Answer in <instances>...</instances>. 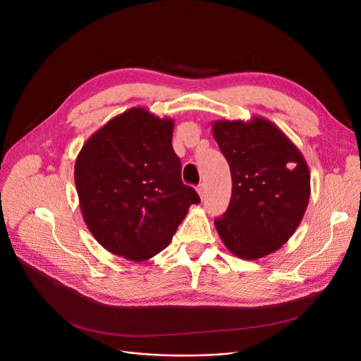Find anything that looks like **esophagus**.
I'll return each instance as SVG.
<instances>
[{"instance_id": "esophagus-1", "label": "esophagus", "mask_w": 361, "mask_h": 361, "mask_svg": "<svg viewBox=\"0 0 361 361\" xmlns=\"http://www.w3.org/2000/svg\"><path fill=\"white\" fill-rule=\"evenodd\" d=\"M197 193H199V196H200V199L203 200L204 199V196H206V184H199L197 185Z\"/></svg>"}]
</instances>
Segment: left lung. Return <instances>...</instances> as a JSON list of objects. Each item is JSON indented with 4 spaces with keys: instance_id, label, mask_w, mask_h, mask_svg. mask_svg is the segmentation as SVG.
I'll return each mask as SVG.
<instances>
[{
    "instance_id": "left-lung-1",
    "label": "left lung",
    "mask_w": 361,
    "mask_h": 361,
    "mask_svg": "<svg viewBox=\"0 0 361 361\" xmlns=\"http://www.w3.org/2000/svg\"><path fill=\"white\" fill-rule=\"evenodd\" d=\"M214 137L228 161L233 193L215 228L234 256L256 260L286 244L310 199L309 166L297 146L272 121L218 120Z\"/></svg>"
}]
</instances>
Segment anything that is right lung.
Here are the masks:
<instances>
[{
    "label": "right lung",
    "instance_id": "obj_1",
    "mask_svg": "<svg viewBox=\"0 0 361 361\" xmlns=\"http://www.w3.org/2000/svg\"><path fill=\"white\" fill-rule=\"evenodd\" d=\"M174 121L146 108H130L83 145L74 183L92 235L112 255L145 262L162 252L200 203L183 184L173 149Z\"/></svg>",
    "mask_w": 361,
    "mask_h": 361
}]
</instances>
